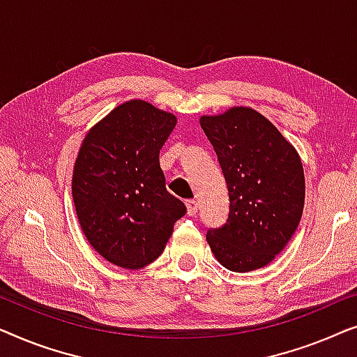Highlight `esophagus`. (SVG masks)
Returning <instances> with one entry per match:
<instances>
[{"label":"esophagus","mask_w":357,"mask_h":357,"mask_svg":"<svg viewBox=\"0 0 357 357\" xmlns=\"http://www.w3.org/2000/svg\"><path fill=\"white\" fill-rule=\"evenodd\" d=\"M185 207H188V215H190V217H192V215L197 213V208H199L197 200H194V199L185 200Z\"/></svg>","instance_id":"34e87169"}]
</instances>
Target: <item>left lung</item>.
I'll return each instance as SVG.
<instances>
[{"instance_id": "obj_1", "label": "left lung", "mask_w": 357, "mask_h": 357, "mask_svg": "<svg viewBox=\"0 0 357 357\" xmlns=\"http://www.w3.org/2000/svg\"><path fill=\"white\" fill-rule=\"evenodd\" d=\"M228 185L225 225L207 231L215 257L231 272L272 262L298 229L304 208V169L298 152L252 108L200 118Z\"/></svg>"}]
</instances>
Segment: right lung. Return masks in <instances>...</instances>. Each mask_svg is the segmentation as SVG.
Instances as JSON below:
<instances>
[{
  "label": "right lung",
  "instance_id": "1",
  "mask_svg": "<svg viewBox=\"0 0 357 357\" xmlns=\"http://www.w3.org/2000/svg\"><path fill=\"white\" fill-rule=\"evenodd\" d=\"M174 126L172 113L130 100L90 129L79 150L73 174L79 223L92 248L118 267L152 264L184 217L158 160Z\"/></svg>",
  "mask_w": 357,
  "mask_h": 357
}]
</instances>
